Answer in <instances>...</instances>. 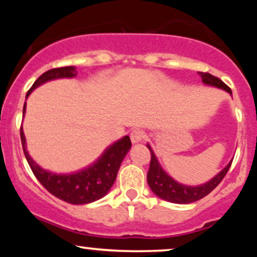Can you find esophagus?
I'll list each match as a JSON object with an SVG mask.
<instances>
[{
  "instance_id": "1",
  "label": "esophagus",
  "mask_w": 257,
  "mask_h": 257,
  "mask_svg": "<svg viewBox=\"0 0 257 257\" xmlns=\"http://www.w3.org/2000/svg\"><path fill=\"white\" fill-rule=\"evenodd\" d=\"M145 137H146L145 133L143 131H133L131 134V140L133 144H139L145 139Z\"/></svg>"
}]
</instances>
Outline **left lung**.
<instances>
[{
  "label": "left lung",
  "mask_w": 257,
  "mask_h": 257,
  "mask_svg": "<svg viewBox=\"0 0 257 257\" xmlns=\"http://www.w3.org/2000/svg\"><path fill=\"white\" fill-rule=\"evenodd\" d=\"M200 77H202V82L204 84L220 88V89H223L232 95V90L215 76L206 72H200ZM147 147L151 152V163H150V169L147 173V184H149L152 192L159 198L170 203H176V204H188V203L197 202V200L202 199L203 197L208 196L222 181L232 164L231 161L217 175L206 181L205 184L197 186L185 185L174 180L159 164L155 152L149 144H147Z\"/></svg>",
  "instance_id": "left-lung-1"
}]
</instances>
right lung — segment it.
I'll use <instances>...</instances> for the list:
<instances>
[{"label": "right lung", "mask_w": 257, "mask_h": 257, "mask_svg": "<svg viewBox=\"0 0 257 257\" xmlns=\"http://www.w3.org/2000/svg\"><path fill=\"white\" fill-rule=\"evenodd\" d=\"M76 76H77V71L75 66L48 70L35 81L30 90L26 94V98L37 87L44 84L46 82L59 78H73ZM25 111L26 102L23 108L24 116ZM20 138H22V145L26 161L38 181L53 196L70 204H88L106 196L117 178V173H118L122 161L132 147L131 138L125 135L108 146L102 152V155L87 168L75 173L57 174L41 168L31 158L26 149V139L23 126L20 128Z\"/></svg>", "instance_id": "right-lung-1"}]
</instances>
